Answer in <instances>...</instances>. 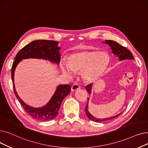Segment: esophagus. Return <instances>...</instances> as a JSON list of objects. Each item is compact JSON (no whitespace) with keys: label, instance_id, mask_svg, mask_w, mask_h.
<instances>
[{"label":"esophagus","instance_id":"34e87169","mask_svg":"<svg viewBox=\"0 0 148 148\" xmlns=\"http://www.w3.org/2000/svg\"><path fill=\"white\" fill-rule=\"evenodd\" d=\"M80 88V86H79V84H74L73 86H71V90L73 91V92H74V91H75V90H78V89H79Z\"/></svg>","mask_w":148,"mask_h":148}]
</instances>
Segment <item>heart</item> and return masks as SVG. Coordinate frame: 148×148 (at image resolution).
Returning a JSON list of instances; mask_svg holds the SVG:
<instances>
[{
    "label": "heart",
    "instance_id": "1",
    "mask_svg": "<svg viewBox=\"0 0 148 148\" xmlns=\"http://www.w3.org/2000/svg\"><path fill=\"white\" fill-rule=\"evenodd\" d=\"M109 57L103 51L83 50L72 54L68 62H62L61 70L68 78L72 79L75 73L82 71V76L88 82L97 80L106 69Z\"/></svg>",
    "mask_w": 148,
    "mask_h": 148
}]
</instances>
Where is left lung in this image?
I'll return each mask as SVG.
<instances>
[{
  "label": "left lung",
  "instance_id": "obj_1",
  "mask_svg": "<svg viewBox=\"0 0 148 148\" xmlns=\"http://www.w3.org/2000/svg\"><path fill=\"white\" fill-rule=\"evenodd\" d=\"M103 43H105L107 45H109V46L111 47V49L112 50L113 53L116 55V56L118 58L119 60L120 61L124 60H134V57L133 54L131 53V52L128 50L126 47H124L120 45L119 43L117 42L112 41V40H106L105 42H103ZM93 84H89L88 86H86V89L87 92L89 93V95L90 96V94L92 93V85ZM89 98L88 99V103L86 104V107H85V112H86V114L87 116V117L90 119L92 120V121H95L98 122H106L107 121H110L113 119H115L119 116L122 112L116 114L115 116H112V117H109L107 118H104V119H99L94 117V116H92L89 111Z\"/></svg>",
  "mask_w": 148,
  "mask_h": 148
}]
</instances>
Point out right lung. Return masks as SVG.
Wrapping results in <instances>:
<instances>
[{"label": "right lung", "mask_w": 148, "mask_h": 148, "mask_svg": "<svg viewBox=\"0 0 148 148\" xmlns=\"http://www.w3.org/2000/svg\"><path fill=\"white\" fill-rule=\"evenodd\" d=\"M59 43L55 41L40 40L31 42L18 52L12 66L11 77L14 94L26 112L38 121H47L56 117L59 114L62 101L70 94L71 86L69 84L59 85L49 101L45 106L38 108L33 107L26 104L17 94L14 84L15 68L23 59L29 58L42 59L59 65L60 59V54L59 53L60 48L58 46Z\"/></svg>", "instance_id": "1"}]
</instances>
